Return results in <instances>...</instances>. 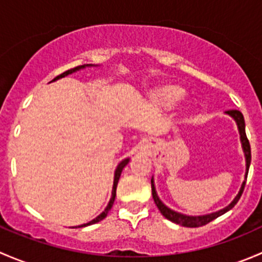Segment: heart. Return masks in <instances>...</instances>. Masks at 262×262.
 Instances as JSON below:
<instances>
[{
	"instance_id": "heart-1",
	"label": "heart",
	"mask_w": 262,
	"mask_h": 262,
	"mask_svg": "<svg viewBox=\"0 0 262 262\" xmlns=\"http://www.w3.org/2000/svg\"><path fill=\"white\" fill-rule=\"evenodd\" d=\"M185 91L179 86H163L153 90L150 100L161 110H172L184 100Z\"/></svg>"
}]
</instances>
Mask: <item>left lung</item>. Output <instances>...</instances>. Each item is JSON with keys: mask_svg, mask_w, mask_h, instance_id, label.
Segmentation results:
<instances>
[{"mask_svg": "<svg viewBox=\"0 0 262 262\" xmlns=\"http://www.w3.org/2000/svg\"><path fill=\"white\" fill-rule=\"evenodd\" d=\"M227 114L231 115L232 118L236 120L237 125H238L239 136H241V142H242V148H244V152H245V156H246V176H245L244 184H242V186H241V190H239V192L237 194V196L233 199V202H232L231 204L228 205V207L224 208V209H221V210H218V212L212 213V214H208V215L189 216V215H184V214H181V213L173 212V210H171L170 208H167L165 204H163L162 202H161L160 198L157 196V192H156L155 185H153V179H152V180H150V186H152L153 200H155L156 205H157V208L160 209L161 214H162L165 218H167L168 221L173 222V223H176V224H180V226H182V227L196 228V227L205 226V224H208L209 222H212V221H214V219L218 218V216H221L222 214L227 213L228 210H231L232 208H233L234 205L237 204V203H238L239 198H241L242 192H244L245 185H246V179H247V175H248V168H250L251 147H250V142H248V139H247V136H246L245 119H244V115H242V113L238 112V110H228V112H227Z\"/></svg>", "mask_w": 262, "mask_h": 262, "instance_id": "1", "label": "left lung"}]
</instances>
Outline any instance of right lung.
I'll return each mask as SVG.
<instances>
[{
  "mask_svg": "<svg viewBox=\"0 0 262 262\" xmlns=\"http://www.w3.org/2000/svg\"><path fill=\"white\" fill-rule=\"evenodd\" d=\"M86 66H89V64H86ZM86 66H78V67L71 68V70H68V71H66V72H63L62 75L57 76V77H55L54 80H57V78H62V77H64V76H67V75H71V73L76 72V71L81 70V68H84V67H86ZM128 162H129V158H126V160L121 161V162L119 163V165H118V167H116V170H115V176H114V185H113L112 199H110L109 204H107V207L105 208V210H104V212H102L101 214H100L99 216H96V218H95V219H92L91 222H89V223H86V224H82V226H78V227H86V226H91V224H95V223H97V222L102 221V219H104L105 216L107 215V213H109V210L112 209L113 204H114V200H115V196H116V185H118V181H119V179H120L121 171H123V168L125 167V165H126V163H128Z\"/></svg>",
  "mask_w": 262,
  "mask_h": 262,
  "instance_id": "right-lung-1",
  "label": "right lung"
}]
</instances>
